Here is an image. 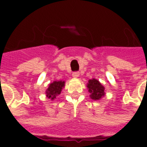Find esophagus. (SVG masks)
I'll return each mask as SVG.
<instances>
[{
	"instance_id": "esophagus-1",
	"label": "esophagus",
	"mask_w": 147,
	"mask_h": 147,
	"mask_svg": "<svg viewBox=\"0 0 147 147\" xmlns=\"http://www.w3.org/2000/svg\"><path fill=\"white\" fill-rule=\"evenodd\" d=\"M80 76V73L79 72H73L72 73V77H74V78H78V77Z\"/></svg>"
}]
</instances>
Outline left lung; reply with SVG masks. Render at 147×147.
<instances>
[{"label": "left lung", "instance_id": "left-lung-1", "mask_svg": "<svg viewBox=\"0 0 147 147\" xmlns=\"http://www.w3.org/2000/svg\"><path fill=\"white\" fill-rule=\"evenodd\" d=\"M86 87L88 91L90 94V98L94 100L98 101L102 98L105 94V90L104 86L102 83L99 82L98 80L96 79H91L89 80L88 83L86 84Z\"/></svg>", "mask_w": 147, "mask_h": 147}]
</instances>
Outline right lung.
<instances>
[{
	"label": "right lung",
	"instance_id": "obj_1",
	"mask_svg": "<svg viewBox=\"0 0 147 147\" xmlns=\"http://www.w3.org/2000/svg\"><path fill=\"white\" fill-rule=\"evenodd\" d=\"M65 86V82L63 80L60 81H53V83L49 84L48 88L45 90V95L46 98L53 101L58 97L61 94V90Z\"/></svg>",
	"mask_w": 147,
	"mask_h": 147
}]
</instances>
